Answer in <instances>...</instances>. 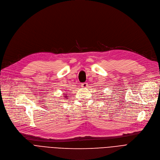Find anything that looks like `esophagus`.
I'll return each mask as SVG.
<instances>
[{"label": "esophagus", "mask_w": 160, "mask_h": 160, "mask_svg": "<svg viewBox=\"0 0 160 160\" xmlns=\"http://www.w3.org/2000/svg\"><path fill=\"white\" fill-rule=\"evenodd\" d=\"M81 86L82 88H86L88 87V83H86V82H84V83H82L81 84Z\"/></svg>", "instance_id": "esophagus-1"}]
</instances>
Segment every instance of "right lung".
Masks as SVG:
<instances>
[{
    "label": "right lung",
    "instance_id": "right-lung-1",
    "mask_svg": "<svg viewBox=\"0 0 160 160\" xmlns=\"http://www.w3.org/2000/svg\"><path fill=\"white\" fill-rule=\"evenodd\" d=\"M63 98H67L68 97V94L67 93H64V96H62Z\"/></svg>",
    "mask_w": 160,
    "mask_h": 160
}]
</instances>
